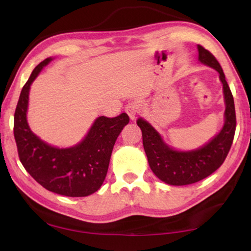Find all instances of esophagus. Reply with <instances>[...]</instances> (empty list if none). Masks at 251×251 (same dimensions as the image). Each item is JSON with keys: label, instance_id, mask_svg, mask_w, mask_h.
<instances>
[{"label": "esophagus", "instance_id": "1", "mask_svg": "<svg viewBox=\"0 0 251 251\" xmlns=\"http://www.w3.org/2000/svg\"><path fill=\"white\" fill-rule=\"evenodd\" d=\"M125 112L127 113V115L129 116L130 120L134 121L136 116H137L138 113H139V106L136 103L127 104L126 107H125Z\"/></svg>", "mask_w": 251, "mask_h": 251}]
</instances>
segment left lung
<instances>
[{"mask_svg": "<svg viewBox=\"0 0 251 251\" xmlns=\"http://www.w3.org/2000/svg\"><path fill=\"white\" fill-rule=\"evenodd\" d=\"M198 53L199 61L217 71L223 83L226 110L225 125L220 133L197 151H177L169 148L146 121L142 118L137 121V125L142 129L143 145L150 167L160 180L168 185H190L211 175L226 159L235 137V104L224 71L214 55L203 46L198 45Z\"/></svg>", "mask_w": 251, "mask_h": 251, "instance_id": "8db88e82", "label": "left lung"}]
</instances>
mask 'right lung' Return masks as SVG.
Instances as JSON below:
<instances>
[{
	"label": "right lung",
	"mask_w": 251,
	"mask_h": 251,
	"mask_svg": "<svg viewBox=\"0 0 251 251\" xmlns=\"http://www.w3.org/2000/svg\"><path fill=\"white\" fill-rule=\"evenodd\" d=\"M52 61L37 65L21 92L14 114V138L21 163L45 189L69 197H85L97 192L108 171L113 147L122 129L129 123L126 113L108 118L100 116L83 142L71 148L48 145L27 125L29 86L41 70Z\"/></svg>",
	"instance_id": "add662e5"
}]
</instances>
